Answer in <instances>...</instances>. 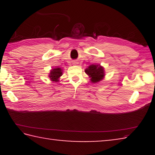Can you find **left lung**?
Returning a JSON list of instances; mask_svg holds the SVG:
<instances>
[{"mask_svg":"<svg viewBox=\"0 0 155 155\" xmlns=\"http://www.w3.org/2000/svg\"><path fill=\"white\" fill-rule=\"evenodd\" d=\"M85 73L91 78V82L96 84L104 78V70L103 66L100 64H92L85 70Z\"/></svg>","mask_w":155,"mask_h":155,"instance_id":"8db88e82","label":"left lung"}]
</instances>
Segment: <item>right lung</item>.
Instances as JSON below:
<instances>
[{"mask_svg": "<svg viewBox=\"0 0 155 155\" xmlns=\"http://www.w3.org/2000/svg\"><path fill=\"white\" fill-rule=\"evenodd\" d=\"M63 70L60 68H56L51 70L49 77L52 82H58L59 77L62 75Z\"/></svg>", "mask_w": 155, "mask_h": 155, "instance_id": "1", "label": "right lung"}]
</instances>
